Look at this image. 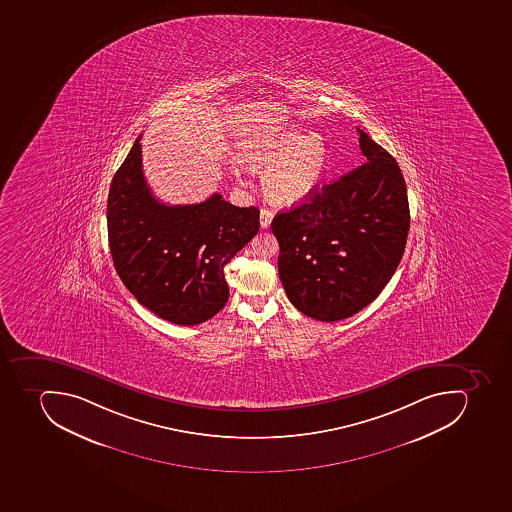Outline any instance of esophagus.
Wrapping results in <instances>:
<instances>
[{"label": "esophagus", "instance_id": "obj_1", "mask_svg": "<svg viewBox=\"0 0 512 512\" xmlns=\"http://www.w3.org/2000/svg\"><path fill=\"white\" fill-rule=\"evenodd\" d=\"M273 217L274 213L271 210L262 209V212H260V225H262V228H270Z\"/></svg>", "mask_w": 512, "mask_h": 512}]
</instances>
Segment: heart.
I'll return each mask as SVG.
<instances>
[{"label":"heart","mask_w":512,"mask_h":512,"mask_svg":"<svg viewBox=\"0 0 512 512\" xmlns=\"http://www.w3.org/2000/svg\"><path fill=\"white\" fill-rule=\"evenodd\" d=\"M328 157L323 136L287 127L254 136L241 159L254 172L266 170L263 188L268 197L281 204H295L318 189Z\"/></svg>","instance_id":"obj_1"}]
</instances>
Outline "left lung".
<instances>
[{
    "instance_id": "obj_1",
    "label": "left lung",
    "mask_w": 512,
    "mask_h": 512,
    "mask_svg": "<svg viewBox=\"0 0 512 512\" xmlns=\"http://www.w3.org/2000/svg\"><path fill=\"white\" fill-rule=\"evenodd\" d=\"M356 130L366 162L271 221L287 297L303 315L328 323L376 300L408 238V193L397 160Z\"/></svg>"
}]
</instances>
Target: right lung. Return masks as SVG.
<instances>
[{"label": "right lung", "mask_w": 512, "mask_h": 512, "mask_svg": "<svg viewBox=\"0 0 512 512\" xmlns=\"http://www.w3.org/2000/svg\"><path fill=\"white\" fill-rule=\"evenodd\" d=\"M139 136L112 178L107 234L128 291L159 318L201 324L228 302L226 263L260 229L257 207L215 193L201 204L167 205L144 180Z\"/></svg>", "instance_id": "right-lung-1"}]
</instances>
